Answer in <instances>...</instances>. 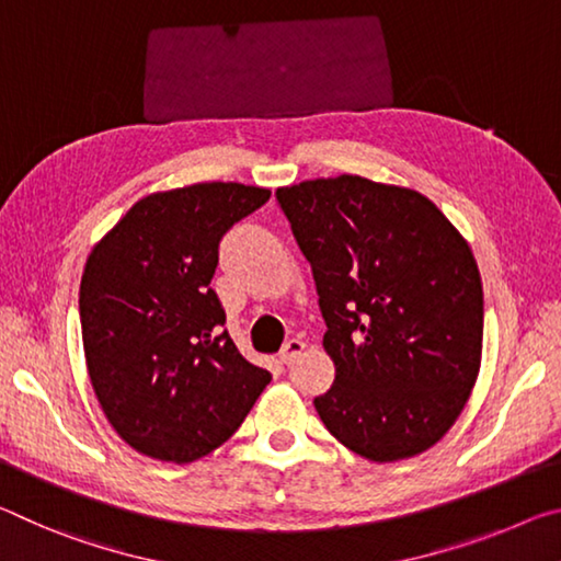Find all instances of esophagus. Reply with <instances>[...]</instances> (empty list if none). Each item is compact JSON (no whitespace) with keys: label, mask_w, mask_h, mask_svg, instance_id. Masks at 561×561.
Returning <instances> with one entry per match:
<instances>
[{"label":"esophagus","mask_w":561,"mask_h":561,"mask_svg":"<svg viewBox=\"0 0 561 561\" xmlns=\"http://www.w3.org/2000/svg\"><path fill=\"white\" fill-rule=\"evenodd\" d=\"M302 351H306V343L300 341V337H290V341L280 347V353H278V357H280V363L283 365H290L293 360H296V357H300L302 355Z\"/></svg>","instance_id":"obj_1"}]
</instances>
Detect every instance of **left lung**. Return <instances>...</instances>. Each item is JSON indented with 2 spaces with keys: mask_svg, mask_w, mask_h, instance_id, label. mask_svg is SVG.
<instances>
[{
  "mask_svg": "<svg viewBox=\"0 0 561 561\" xmlns=\"http://www.w3.org/2000/svg\"><path fill=\"white\" fill-rule=\"evenodd\" d=\"M313 271L335 365L313 400L337 443L373 462L445 437L480 375L484 300L470 243L427 196L363 176L275 191Z\"/></svg>",
  "mask_w": 561,
  "mask_h": 561,
  "instance_id": "1",
  "label": "left lung"
}]
</instances>
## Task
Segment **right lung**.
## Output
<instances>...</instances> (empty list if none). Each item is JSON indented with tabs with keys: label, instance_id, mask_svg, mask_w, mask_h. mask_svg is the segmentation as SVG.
Returning <instances> with one entry per match:
<instances>
[{
	"label": "right lung",
	"instance_id": "add662e5",
	"mask_svg": "<svg viewBox=\"0 0 561 561\" xmlns=\"http://www.w3.org/2000/svg\"><path fill=\"white\" fill-rule=\"evenodd\" d=\"M268 198L233 181L156 191L91 248L79 286L87 370L136 453L176 465L214 453L271 382L220 333L210 288L220 238Z\"/></svg>",
	"mask_w": 561,
	"mask_h": 561
}]
</instances>
